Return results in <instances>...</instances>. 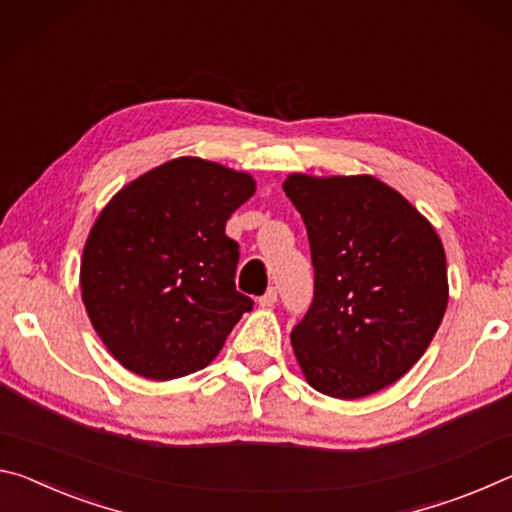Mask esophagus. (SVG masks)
<instances>
[{"mask_svg":"<svg viewBox=\"0 0 512 512\" xmlns=\"http://www.w3.org/2000/svg\"><path fill=\"white\" fill-rule=\"evenodd\" d=\"M276 299H279V297H276V290L270 288L261 299H258V304H261L263 308H272L276 304Z\"/></svg>","mask_w":512,"mask_h":512,"instance_id":"obj_1","label":"esophagus"}]
</instances>
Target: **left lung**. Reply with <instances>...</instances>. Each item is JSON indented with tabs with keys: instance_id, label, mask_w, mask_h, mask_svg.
I'll return each instance as SVG.
<instances>
[{
	"instance_id": "obj_1",
	"label": "left lung",
	"mask_w": 512,
	"mask_h": 512,
	"mask_svg": "<svg viewBox=\"0 0 512 512\" xmlns=\"http://www.w3.org/2000/svg\"><path fill=\"white\" fill-rule=\"evenodd\" d=\"M283 190L301 213L315 299L292 351L311 388L363 399L399 381L445 317L447 256L433 224L372 174L295 172Z\"/></svg>"
}]
</instances>
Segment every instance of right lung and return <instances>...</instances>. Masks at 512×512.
I'll return each instance as SVG.
<instances>
[{"instance_id": "right-lung-1", "label": "right lung", "mask_w": 512, "mask_h": 512, "mask_svg": "<svg viewBox=\"0 0 512 512\" xmlns=\"http://www.w3.org/2000/svg\"><path fill=\"white\" fill-rule=\"evenodd\" d=\"M256 192L249 172L172 158L129 181L97 215L79 286L92 329L124 370L172 381L204 370L249 297L236 290L226 220Z\"/></svg>"}]
</instances>
